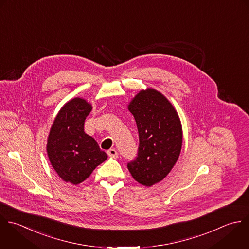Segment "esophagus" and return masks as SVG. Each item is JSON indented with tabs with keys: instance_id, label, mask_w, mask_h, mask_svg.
<instances>
[{
	"instance_id": "1",
	"label": "esophagus",
	"mask_w": 249,
	"mask_h": 249,
	"mask_svg": "<svg viewBox=\"0 0 249 249\" xmlns=\"http://www.w3.org/2000/svg\"><path fill=\"white\" fill-rule=\"evenodd\" d=\"M107 155L109 156V157H112V158H117L118 157V152L116 151V149H114V148H111V149H109V150H107Z\"/></svg>"
}]
</instances>
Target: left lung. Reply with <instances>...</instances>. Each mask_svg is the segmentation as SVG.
Instances as JSON below:
<instances>
[{
	"instance_id": "left-lung-1",
	"label": "left lung",
	"mask_w": 249,
	"mask_h": 249,
	"mask_svg": "<svg viewBox=\"0 0 249 249\" xmlns=\"http://www.w3.org/2000/svg\"><path fill=\"white\" fill-rule=\"evenodd\" d=\"M139 132L137 157L127 164L139 183L151 186L164 179L177 163L182 145L178 112L160 92L141 91L130 103Z\"/></svg>"
}]
</instances>
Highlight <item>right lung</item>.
<instances>
[{"label": "right lung", "instance_id": "add662e5", "mask_svg": "<svg viewBox=\"0 0 249 249\" xmlns=\"http://www.w3.org/2000/svg\"><path fill=\"white\" fill-rule=\"evenodd\" d=\"M91 109L83 99L71 100L60 109L48 136L49 161L59 177L71 184L84 181L107 158L97 142L84 132V121Z\"/></svg>", "mask_w": 249, "mask_h": 249}]
</instances>
